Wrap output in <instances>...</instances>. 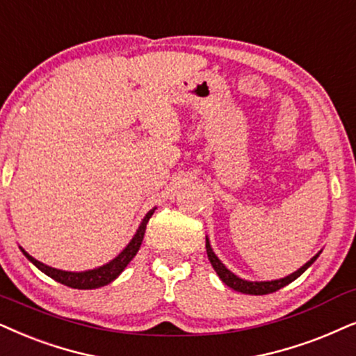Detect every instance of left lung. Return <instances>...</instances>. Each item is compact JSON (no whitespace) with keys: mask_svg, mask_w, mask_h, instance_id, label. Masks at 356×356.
I'll return each instance as SVG.
<instances>
[{"mask_svg":"<svg viewBox=\"0 0 356 356\" xmlns=\"http://www.w3.org/2000/svg\"><path fill=\"white\" fill-rule=\"evenodd\" d=\"M206 252H207V258H209L212 268L216 270V273L220 280H222V283H225L229 286V288H232L235 291H238V293H243V294H253V296H261V294H270V293H275V291H278L281 288H284L286 284L293 283L294 280L299 278L304 271H306L309 266L312 265L314 261L317 260V257L321 255L319 253H316L311 260H309L306 265H302L301 268L294 271V273H291L288 276H284V278H280V280H271V281H248V280H243L237 276L235 273H232L227 266L224 265L222 261L219 260L218 255H216L214 250H212L211 243H209V238L206 237Z\"/></svg>","mask_w":356,"mask_h":356,"instance_id":"8db88e82","label":"left lung"}]
</instances>
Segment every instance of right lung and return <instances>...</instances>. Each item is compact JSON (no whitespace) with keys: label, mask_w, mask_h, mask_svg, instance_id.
Returning <instances> with one entry per match:
<instances>
[{"label":"right lung","mask_w":356,"mask_h":356,"mask_svg":"<svg viewBox=\"0 0 356 356\" xmlns=\"http://www.w3.org/2000/svg\"><path fill=\"white\" fill-rule=\"evenodd\" d=\"M156 207L154 209H150L149 212L145 214V218L142 219L140 225H138L137 232L134 234V237L131 242L127 243L126 248L119 253L116 258H113V260L104 263L103 266H98V268H93V270H86V271H65V270H57V268H52V266L49 265H44L42 261L35 260L34 257H31L29 253H27L24 248H21V252L24 253V257L29 260L31 263H34V265L39 268L42 273H45L50 278L58 281V283L65 284V286H70V288H75V289H96V288H101V286H106L109 284L111 281H114L118 278L119 275L122 273L124 268L131 263V260L134 257L137 255L138 248L142 245V240H144V234H145V229H147V222H149V219L152 218V214H154Z\"/></svg>","instance_id":"right-lung-1"}]
</instances>
